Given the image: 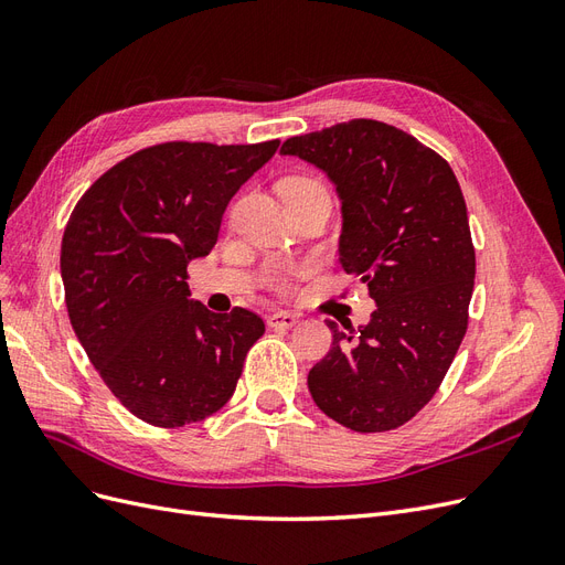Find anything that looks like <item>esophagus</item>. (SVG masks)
Wrapping results in <instances>:
<instances>
[{"instance_id":"34e87169","label":"esophagus","mask_w":565,"mask_h":565,"mask_svg":"<svg viewBox=\"0 0 565 565\" xmlns=\"http://www.w3.org/2000/svg\"><path fill=\"white\" fill-rule=\"evenodd\" d=\"M297 322H299V318L295 313H287V311H276L268 316V328H273V330H292Z\"/></svg>"}]
</instances>
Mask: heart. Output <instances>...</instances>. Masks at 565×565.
Returning <instances> with one entry per match:
<instances>
[{"mask_svg":"<svg viewBox=\"0 0 565 565\" xmlns=\"http://www.w3.org/2000/svg\"><path fill=\"white\" fill-rule=\"evenodd\" d=\"M295 183H309V179H289L282 185H295Z\"/></svg>","mask_w":565,"mask_h":565,"instance_id":"obj_1","label":"heart"}]
</instances>
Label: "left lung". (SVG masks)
I'll return each instance as SVG.
<instances>
[{
    "label": "left lung",
    "instance_id": "8db88e82",
    "mask_svg": "<svg viewBox=\"0 0 565 565\" xmlns=\"http://www.w3.org/2000/svg\"><path fill=\"white\" fill-rule=\"evenodd\" d=\"M337 185L339 262L361 276L377 311L309 372L324 415L358 434L398 429L434 398L467 334L476 276L467 202L450 164L415 136L351 119L292 136L280 148Z\"/></svg>",
    "mask_w": 565,
    "mask_h": 565
}]
</instances>
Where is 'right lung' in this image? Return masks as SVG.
Wrapping results in <instances>:
<instances>
[{
  "instance_id": "1",
  "label": "right lung",
  "mask_w": 565,
  "mask_h": 565,
  "mask_svg": "<svg viewBox=\"0 0 565 565\" xmlns=\"http://www.w3.org/2000/svg\"><path fill=\"white\" fill-rule=\"evenodd\" d=\"M280 141H167L113 164L79 198L61 245L71 324L134 417L177 429L233 396L264 320L191 301L188 264L216 245L221 216Z\"/></svg>"
}]
</instances>
